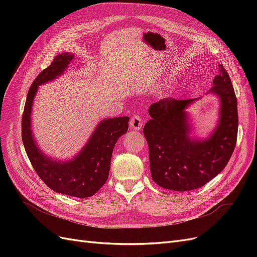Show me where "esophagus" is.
I'll return each instance as SVG.
<instances>
[{"label": "esophagus", "mask_w": 257, "mask_h": 257, "mask_svg": "<svg viewBox=\"0 0 257 257\" xmlns=\"http://www.w3.org/2000/svg\"><path fill=\"white\" fill-rule=\"evenodd\" d=\"M130 125L132 130L141 131L143 127V119L141 118V115H134L130 121Z\"/></svg>", "instance_id": "1"}]
</instances>
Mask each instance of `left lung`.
<instances>
[{
	"instance_id": "8db88e82",
	"label": "left lung",
	"mask_w": 257,
	"mask_h": 257,
	"mask_svg": "<svg viewBox=\"0 0 257 257\" xmlns=\"http://www.w3.org/2000/svg\"><path fill=\"white\" fill-rule=\"evenodd\" d=\"M208 94L220 100L219 118L206 138L191 136L194 125L186 110L198 98H164L149 108L151 119L144 135L149 147L153 181L162 188L184 192L204 186L219 175L234 152L237 132V98L227 72L219 65Z\"/></svg>"
}]
</instances>
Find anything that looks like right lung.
Masks as SVG:
<instances>
[{"mask_svg":"<svg viewBox=\"0 0 257 257\" xmlns=\"http://www.w3.org/2000/svg\"><path fill=\"white\" fill-rule=\"evenodd\" d=\"M73 60L69 52L59 54L31 84L22 115L21 136L31 164L45 184L54 192L83 198L94 195L107 181L114 145L127 132L130 116L100 120L81 150L69 160H57L46 154L32 131L34 98L38 87L63 75Z\"/></svg>","mask_w":257,"mask_h":257,"instance_id":"1","label":"right lung"}]
</instances>
